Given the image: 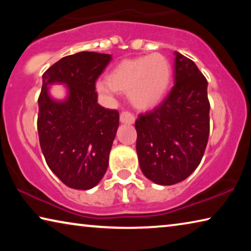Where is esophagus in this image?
<instances>
[{
	"label": "esophagus",
	"instance_id": "1",
	"mask_svg": "<svg viewBox=\"0 0 251 251\" xmlns=\"http://www.w3.org/2000/svg\"><path fill=\"white\" fill-rule=\"evenodd\" d=\"M120 120L123 124H134L135 117L129 112H123L120 116Z\"/></svg>",
	"mask_w": 251,
	"mask_h": 251
}]
</instances>
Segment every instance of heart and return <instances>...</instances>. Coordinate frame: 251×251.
Masks as SVG:
<instances>
[{
    "mask_svg": "<svg viewBox=\"0 0 251 251\" xmlns=\"http://www.w3.org/2000/svg\"><path fill=\"white\" fill-rule=\"evenodd\" d=\"M172 78V65L159 53L125 59L109 72L106 80L96 83L97 91L110 95L127 93L138 109H151L164 100Z\"/></svg>",
    "mask_w": 251,
    "mask_h": 251,
    "instance_id": "obj_1",
    "label": "heart"
}]
</instances>
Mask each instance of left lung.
Listing matches in <instances>:
<instances>
[{
	"mask_svg": "<svg viewBox=\"0 0 251 251\" xmlns=\"http://www.w3.org/2000/svg\"><path fill=\"white\" fill-rule=\"evenodd\" d=\"M174 86L158 107L135 123L136 151L146 178L169 186L201 164L209 136L207 79L197 65L175 52Z\"/></svg>",
	"mask_w": 251,
	"mask_h": 251,
	"instance_id": "8db88e82",
	"label": "left lung"
}]
</instances>
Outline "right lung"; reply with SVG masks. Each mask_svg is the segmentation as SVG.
I'll list each match as a JSON object with an SVG mask.
<instances>
[{
	"mask_svg": "<svg viewBox=\"0 0 251 251\" xmlns=\"http://www.w3.org/2000/svg\"><path fill=\"white\" fill-rule=\"evenodd\" d=\"M110 59L109 54L79 52L61 58L42 76L40 145L50 171L70 188L91 189L107 171L120 114L97 103L95 82ZM55 83L65 85L63 100L50 95Z\"/></svg>",
	"mask_w": 251,
	"mask_h": 251,
	"instance_id": "obj_1",
	"label": "right lung"
}]
</instances>
